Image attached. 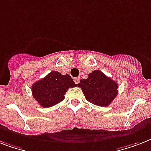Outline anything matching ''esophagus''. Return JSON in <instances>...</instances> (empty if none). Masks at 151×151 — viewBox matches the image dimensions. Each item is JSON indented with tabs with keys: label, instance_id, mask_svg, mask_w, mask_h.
Instances as JSON below:
<instances>
[{
	"label": "esophagus",
	"instance_id": "1",
	"mask_svg": "<svg viewBox=\"0 0 151 151\" xmlns=\"http://www.w3.org/2000/svg\"><path fill=\"white\" fill-rule=\"evenodd\" d=\"M74 81H75V83L78 85V83H79V81H80V78H74Z\"/></svg>",
	"mask_w": 151,
	"mask_h": 151
}]
</instances>
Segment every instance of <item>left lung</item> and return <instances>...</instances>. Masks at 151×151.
Returning a JSON list of instances; mask_svg holds the SVG:
<instances>
[{
  "label": "left lung",
  "instance_id": "left-lung-1",
  "mask_svg": "<svg viewBox=\"0 0 151 151\" xmlns=\"http://www.w3.org/2000/svg\"><path fill=\"white\" fill-rule=\"evenodd\" d=\"M78 86L81 87L85 99L99 106L110 105L117 96L118 88L114 81L99 70L90 73L87 79L81 80Z\"/></svg>",
  "mask_w": 151,
  "mask_h": 151
}]
</instances>
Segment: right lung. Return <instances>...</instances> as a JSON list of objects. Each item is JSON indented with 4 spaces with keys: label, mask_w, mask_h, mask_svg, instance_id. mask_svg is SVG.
Segmentation results:
<instances>
[{
    "label": "right lung",
    "mask_w": 151,
    "mask_h": 151,
    "mask_svg": "<svg viewBox=\"0 0 151 151\" xmlns=\"http://www.w3.org/2000/svg\"><path fill=\"white\" fill-rule=\"evenodd\" d=\"M76 86L69 74L62 75L58 71H52L32 85V94L41 106L51 107L63 100L69 88Z\"/></svg>",
    "instance_id": "1"
}]
</instances>
